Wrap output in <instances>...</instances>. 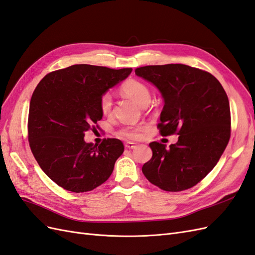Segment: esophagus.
Instances as JSON below:
<instances>
[{
    "label": "esophagus",
    "mask_w": 255,
    "mask_h": 255,
    "mask_svg": "<svg viewBox=\"0 0 255 255\" xmlns=\"http://www.w3.org/2000/svg\"><path fill=\"white\" fill-rule=\"evenodd\" d=\"M125 145H126V148H128V149H135V148H137V143L130 142V141L127 142Z\"/></svg>",
    "instance_id": "1"
}]
</instances>
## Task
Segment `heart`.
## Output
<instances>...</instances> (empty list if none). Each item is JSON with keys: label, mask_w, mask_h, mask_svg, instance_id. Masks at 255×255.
<instances>
[{"label": "heart", "mask_w": 255, "mask_h": 255, "mask_svg": "<svg viewBox=\"0 0 255 255\" xmlns=\"http://www.w3.org/2000/svg\"><path fill=\"white\" fill-rule=\"evenodd\" d=\"M123 95L130 98L133 101L141 107L150 103L151 92L145 84L137 80H128L121 86ZM113 109V98L110 94H104L100 98V110L103 115H110ZM141 127H126L120 130V134L128 139H138L141 136Z\"/></svg>", "instance_id": "heart-1"}]
</instances>
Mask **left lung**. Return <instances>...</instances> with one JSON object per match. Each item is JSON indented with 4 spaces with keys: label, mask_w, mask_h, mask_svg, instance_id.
<instances>
[{
    "label": "left lung",
    "mask_w": 255,
    "mask_h": 255,
    "mask_svg": "<svg viewBox=\"0 0 255 255\" xmlns=\"http://www.w3.org/2000/svg\"><path fill=\"white\" fill-rule=\"evenodd\" d=\"M135 74L155 86L164 99L158 125L163 136L179 140L150 143L152 158L144 176L166 191L191 188L217 165L231 135V114L225 89L214 75L182 64L145 66Z\"/></svg>",
    "instance_id": "8db88e82"
}]
</instances>
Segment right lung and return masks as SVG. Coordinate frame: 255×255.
Wrapping results in <instances>:
<instances>
[{
	"label": "right lung",
	"instance_id": "add662e5",
	"mask_svg": "<svg viewBox=\"0 0 255 255\" xmlns=\"http://www.w3.org/2000/svg\"><path fill=\"white\" fill-rule=\"evenodd\" d=\"M130 68L73 65L47 74L29 103L28 141L43 172L58 186L86 192L113 173L123 143L107 138L98 145L84 139L103 117L100 98L126 80Z\"/></svg>",
	"mask_w": 255,
	"mask_h": 255
}]
</instances>
